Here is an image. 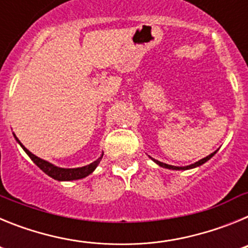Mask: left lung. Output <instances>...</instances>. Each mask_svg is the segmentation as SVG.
<instances>
[{
    "mask_svg": "<svg viewBox=\"0 0 248 248\" xmlns=\"http://www.w3.org/2000/svg\"><path fill=\"white\" fill-rule=\"evenodd\" d=\"M216 154V151H215V153H212V154H210L209 156H206V157H203V159H201V160H199V161H196V163L195 164H192V165H189V166H183V168H179V166H172V165H168V164H164V163H161V161H157V160H154L155 163L156 164H159L160 166H163V168H166V169H172V170H186V169H192V168H196V166H200V165H202L203 163H206V161H207V160H210L211 159L212 156H214V155Z\"/></svg>",
    "mask_w": 248,
    "mask_h": 248,
    "instance_id": "1",
    "label": "left lung"
}]
</instances>
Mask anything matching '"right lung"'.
<instances>
[{
	"mask_svg": "<svg viewBox=\"0 0 248 248\" xmlns=\"http://www.w3.org/2000/svg\"><path fill=\"white\" fill-rule=\"evenodd\" d=\"M17 141L19 143L18 139H17ZM21 146L23 148V150L27 153L28 156L32 159V161H33V163L36 164V165L38 166V168L41 169L43 172H46L48 176L53 177V179H56V180H58V181L78 180V179H83V177L88 176L89 174H92V172L94 171V169L97 168L98 164H99V161L102 160V157H103V156H100L99 159L95 160L94 163L89 164V165H87V166H83V168L62 169V168H57V166L52 165V164H49L48 161H46V160H42V159H39V157H37L36 155L32 154V153H31L30 150H27V149L22 145V144H21Z\"/></svg>",
	"mask_w": 248,
	"mask_h": 248,
	"instance_id": "obj_1",
	"label": "right lung"
}]
</instances>
